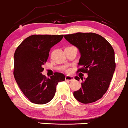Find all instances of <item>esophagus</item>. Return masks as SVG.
Returning <instances> with one entry per match:
<instances>
[{
  "label": "esophagus",
  "mask_w": 128,
  "mask_h": 128,
  "mask_svg": "<svg viewBox=\"0 0 128 128\" xmlns=\"http://www.w3.org/2000/svg\"><path fill=\"white\" fill-rule=\"evenodd\" d=\"M65 80L66 81H69V82H71V81L73 80L74 78L72 76H66L65 77Z\"/></svg>",
  "instance_id": "1"
}]
</instances>
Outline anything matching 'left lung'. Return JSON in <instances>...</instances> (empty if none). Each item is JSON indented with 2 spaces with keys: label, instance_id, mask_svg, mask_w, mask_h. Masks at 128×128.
<instances>
[{
  "label": "left lung",
  "instance_id": "1",
  "mask_svg": "<svg viewBox=\"0 0 128 128\" xmlns=\"http://www.w3.org/2000/svg\"><path fill=\"white\" fill-rule=\"evenodd\" d=\"M64 38L80 52L78 72L88 74L81 78L82 87L73 93L75 98L83 104L96 102L103 96L109 86L116 69L114 50L110 44L100 34L76 33ZM76 80L80 78L76 76Z\"/></svg>",
  "mask_w": 128,
  "mask_h": 128
}]
</instances>
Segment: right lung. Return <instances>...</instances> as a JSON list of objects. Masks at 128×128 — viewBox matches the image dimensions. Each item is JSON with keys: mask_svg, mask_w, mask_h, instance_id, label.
Instances as JSON below:
<instances>
[{"mask_svg": "<svg viewBox=\"0 0 128 128\" xmlns=\"http://www.w3.org/2000/svg\"><path fill=\"white\" fill-rule=\"evenodd\" d=\"M64 35L33 34L23 40L14 53V76L19 87L32 103L45 104L54 96L56 86L65 80L60 72L49 78L43 75L42 65L46 62L51 48Z\"/></svg>", "mask_w": 128, "mask_h": 128, "instance_id": "add662e5", "label": "right lung"}]
</instances>
